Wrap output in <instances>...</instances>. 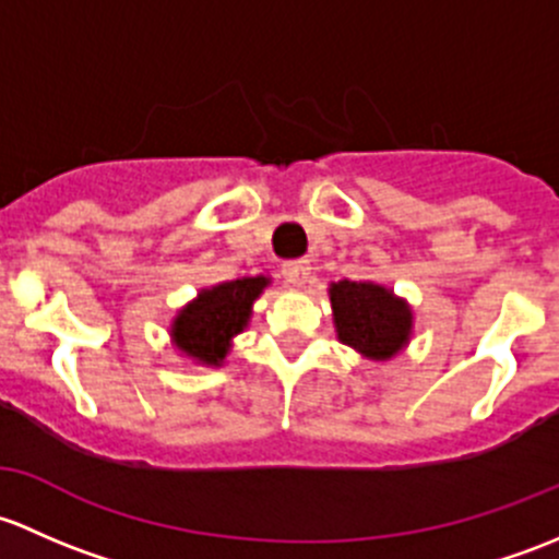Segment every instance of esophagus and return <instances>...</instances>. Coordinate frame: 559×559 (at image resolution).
Returning a JSON list of instances; mask_svg holds the SVG:
<instances>
[{
  "mask_svg": "<svg viewBox=\"0 0 559 559\" xmlns=\"http://www.w3.org/2000/svg\"><path fill=\"white\" fill-rule=\"evenodd\" d=\"M309 272H312L309 261H287V263H282V274H285V280L290 282V285H296V287H301L304 282L309 280Z\"/></svg>",
  "mask_w": 559,
  "mask_h": 559,
  "instance_id": "1",
  "label": "esophagus"
}]
</instances>
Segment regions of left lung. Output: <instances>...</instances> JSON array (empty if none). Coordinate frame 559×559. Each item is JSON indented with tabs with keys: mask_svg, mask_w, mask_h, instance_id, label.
Listing matches in <instances>:
<instances>
[{
	"mask_svg": "<svg viewBox=\"0 0 559 559\" xmlns=\"http://www.w3.org/2000/svg\"><path fill=\"white\" fill-rule=\"evenodd\" d=\"M331 307L338 338L368 358L395 355L412 331L406 304L373 282H338L331 287Z\"/></svg>",
	"mask_w": 559,
	"mask_h": 559,
	"instance_id": "8db88e82",
	"label": "left lung"
}]
</instances>
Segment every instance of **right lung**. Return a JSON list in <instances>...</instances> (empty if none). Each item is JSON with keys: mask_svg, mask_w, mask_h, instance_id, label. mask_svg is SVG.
Masks as SVG:
<instances>
[{"mask_svg": "<svg viewBox=\"0 0 559 559\" xmlns=\"http://www.w3.org/2000/svg\"><path fill=\"white\" fill-rule=\"evenodd\" d=\"M263 287H266V280L255 277L226 282V285L201 293L177 314L171 325L177 347L210 366L221 364L231 347V338L247 325L252 301Z\"/></svg>", "mask_w": 559, "mask_h": 559, "instance_id": "1", "label": "right lung"}]
</instances>
